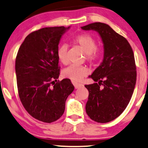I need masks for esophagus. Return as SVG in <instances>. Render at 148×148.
Returning <instances> with one entry per match:
<instances>
[{
    "label": "esophagus",
    "mask_w": 148,
    "mask_h": 148,
    "mask_svg": "<svg viewBox=\"0 0 148 148\" xmlns=\"http://www.w3.org/2000/svg\"><path fill=\"white\" fill-rule=\"evenodd\" d=\"M74 88L76 89H78L79 88H80V87H82L83 86V84H78V83H74Z\"/></svg>",
    "instance_id": "esophagus-1"
}]
</instances>
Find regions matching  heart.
Masks as SVG:
<instances>
[{
    "label": "heart",
    "mask_w": 148,
    "mask_h": 148,
    "mask_svg": "<svg viewBox=\"0 0 148 148\" xmlns=\"http://www.w3.org/2000/svg\"><path fill=\"white\" fill-rule=\"evenodd\" d=\"M73 43L78 45L84 53L86 58L90 63H93L99 59L101 56V51L96 47L97 42L95 39L89 34H82L75 37L73 39ZM67 45H63L58 48L57 51L58 59L62 64H68ZM89 70L86 66H70L65 68L62 72V76L64 78H68L74 82L82 80L84 76L88 75Z\"/></svg>",
    "instance_id": "heart-1"
}]
</instances>
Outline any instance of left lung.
I'll list each match as a JSON object with an SVG mask.
<instances>
[{"label":"left lung","mask_w":148,"mask_h":148,"mask_svg":"<svg viewBox=\"0 0 148 148\" xmlns=\"http://www.w3.org/2000/svg\"><path fill=\"white\" fill-rule=\"evenodd\" d=\"M81 29L99 33L104 49L103 61L89 76L95 82L84 86L89 92L86 112L96 122H110L124 111L132 97L137 77L134 54L127 40L109 25L94 23Z\"/></svg>","instance_id":"left-lung-1"}]
</instances>
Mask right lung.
Returning a JSON list of instances; mask_svg holds the SVG:
<instances>
[{
  "label": "right lung",
  "instance_id": "1",
  "mask_svg": "<svg viewBox=\"0 0 148 148\" xmlns=\"http://www.w3.org/2000/svg\"><path fill=\"white\" fill-rule=\"evenodd\" d=\"M70 28L35 31L26 37L18 49L15 61L18 95L26 111L41 121L51 123L61 117L66 99L74 89L69 79L54 82L60 75L58 45Z\"/></svg>",
  "mask_w": 148,
  "mask_h": 148
}]
</instances>
